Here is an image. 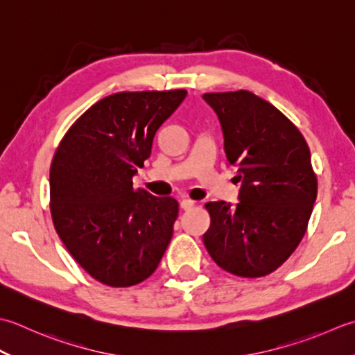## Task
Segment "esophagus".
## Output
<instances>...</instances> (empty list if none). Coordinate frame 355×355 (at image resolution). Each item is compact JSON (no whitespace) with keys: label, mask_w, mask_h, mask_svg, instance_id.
Masks as SVG:
<instances>
[{"label":"esophagus","mask_w":355,"mask_h":355,"mask_svg":"<svg viewBox=\"0 0 355 355\" xmlns=\"http://www.w3.org/2000/svg\"><path fill=\"white\" fill-rule=\"evenodd\" d=\"M194 204H196V202L191 200V199H182V200H180V207H182V209H190L191 207H194Z\"/></svg>","instance_id":"esophagus-1"}]
</instances>
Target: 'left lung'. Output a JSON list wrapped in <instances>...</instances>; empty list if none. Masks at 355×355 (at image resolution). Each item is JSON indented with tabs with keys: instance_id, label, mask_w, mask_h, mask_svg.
<instances>
[{
	"instance_id": "8db88e82",
	"label": "left lung",
	"mask_w": 355,
	"mask_h": 355,
	"mask_svg": "<svg viewBox=\"0 0 355 355\" xmlns=\"http://www.w3.org/2000/svg\"><path fill=\"white\" fill-rule=\"evenodd\" d=\"M218 114L223 150L237 168L239 202H208L204 234L222 270L262 277L277 270L305 234L317 198L311 153L299 128L276 107L247 90L205 93Z\"/></svg>"
}]
</instances>
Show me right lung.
Masks as SVG:
<instances>
[{
  "instance_id": "obj_1",
  "label": "right lung",
  "mask_w": 355,
  "mask_h": 355,
  "mask_svg": "<svg viewBox=\"0 0 355 355\" xmlns=\"http://www.w3.org/2000/svg\"><path fill=\"white\" fill-rule=\"evenodd\" d=\"M185 90L121 92L92 105L58 147L50 167V211L58 236L93 279L141 284L157 268L179 204L135 190L133 176Z\"/></svg>"
}]
</instances>
